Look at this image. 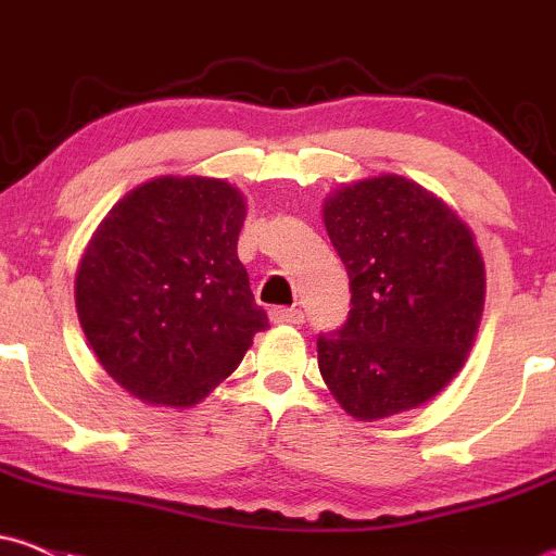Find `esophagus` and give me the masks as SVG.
Returning <instances> with one entry per match:
<instances>
[{"mask_svg": "<svg viewBox=\"0 0 556 556\" xmlns=\"http://www.w3.org/2000/svg\"><path fill=\"white\" fill-rule=\"evenodd\" d=\"M268 317H271V323H277V325H301L304 323V312L285 309V306H274V309L268 312Z\"/></svg>", "mask_w": 556, "mask_h": 556, "instance_id": "esophagus-1", "label": "esophagus"}]
</instances>
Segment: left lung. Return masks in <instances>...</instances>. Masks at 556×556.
<instances>
[{
	"label": "left lung",
	"mask_w": 556,
	"mask_h": 556,
	"mask_svg": "<svg viewBox=\"0 0 556 556\" xmlns=\"http://www.w3.org/2000/svg\"><path fill=\"white\" fill-rule=\"evenodd\" d=\"M323 220L352 290L344 328L317 339L330 395L357 422L422 406L452 382L479 333L486 279L473 233L401 174L341 185Z\"/></svg>",
	"instance_id": "8db88e82"
}]
</instances>
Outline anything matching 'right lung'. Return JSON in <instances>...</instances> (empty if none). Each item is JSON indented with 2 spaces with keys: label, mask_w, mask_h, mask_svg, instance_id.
<instances>
[{
  "label": "right lung",
  "mask_w": 556,
  "mask_h": 556,
  "mask_svg": "<svg viewBox=\"0 0 556 556\" xmlns=\"http://www.w3.org/2000/svg\"><path fill=\"white\" fill-rule=\"evenodd\" d=\"M247 199L217 177L128 190L80 257L75 306L93 355L150 406L188 408L231 377L268 328L237 255Z\"/></svg>",
  "instance_id": "obj_1"
}]
</instances>
